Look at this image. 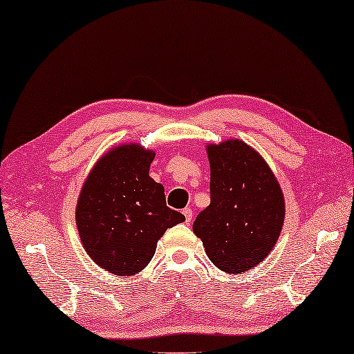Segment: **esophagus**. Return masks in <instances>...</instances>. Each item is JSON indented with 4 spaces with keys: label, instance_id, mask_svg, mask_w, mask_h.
I'll return each instance as SVG.
<instances>
[{
    "label": "esophagus",
    "instance_id": "1",
    "mask_svg": "<svg viewBox=\"0 0 354 354\" xmlns=\"http://www.w3.org/2000/svg\"><path fill=\"white\" fill-rule=\"evenodd\" d=\"M183 215H185L186 223H191L192 221V209L191 207H185L183 209Z\"/></svg>",
    "mask_w": 354,
    "mask_h": 354
}]
</instances>
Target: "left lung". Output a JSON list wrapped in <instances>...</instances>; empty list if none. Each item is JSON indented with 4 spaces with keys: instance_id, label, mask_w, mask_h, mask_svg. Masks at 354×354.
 <instances>
[{
    "instance_id": "8db88e82",
    "label": "left lung",
    "mask_w": 354,
    "mask_h": 354,
    "mask_svg": "<svg viewBox=\"0 0 354 354\" xmlns=\"http://www.w3.org/2000/svg\"><path fill=\"white\" fill-rule=\"evenodd\" d=\"M211 205L192 225L207 258L223 272L243 273L263 263L284 225L286 201L261 154L240 139L207 143Z\"/></svg>"
}]
</instances>
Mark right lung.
Masks as SVG:
<instances>
[{
  "mask_svg": "<svg viewBox=\"0 0 354 354\" xmlns=\"http://www.w3.org/2000/svg\"><path fill=\"white\" fill-rule=\"evenodd\" d=\"M156 151L122 143L99 158L76 203V227L88 257L118 277L142 272L165 230L185 221L165 200V187L149 177Z\"/></svg>",
  "mask_w": 354,
  "mask_h": 354,
  "instance_id": "add662e5",
  "label": "right lung"
}]
</instances>
